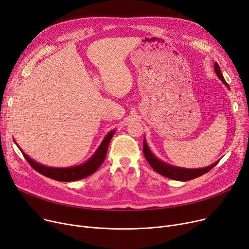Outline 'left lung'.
<instances>
[{"label": "left lung", "mask_w": 249, "mask_h": 249, "mask_svg": "<svg viewBox=\"0 0 249 249\" xmlns=\"http://www.w3.org/2000/svg\"><path fill=\"white\" fill-rule=\"evenodd\" d=\"M214 69H215L216 74L218 75L221 82L228 87V84L225 82L223 74L221 73L220 68H219L217 62H215ZM143 153H144L145 159L148 161V163L150 164V166L154 169L156 173L165 177V178H172L175 180H181V181H187V180L194 179L198 177H201V176L205 175L206 173H208L209 171H211V169L218 163V161H216L213 164H211L210 166L203 167V168H184V167L171 165L166 162L160 160L158 158H155L153 153L151 152V150L149 149L145 138H144V140H143Z\"/></svg>", "instance_id": "left-lung-1"}]
</instances>
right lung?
Masks as SVG:
<instances>
[{
	"label": "right lung",
	"mask_w": 249,
	"mask_h": 249,
	"mask_svg": "<svg viewBox=\"0 0 249 249\" xmlns=\"http://www.w3.org/2000/svg\"><path fill=\"white\" fill-rule=\"evenodd\" d=\"M115 133V130L110 131L107 136L104 138L102 143L100 144L99 148L96 150V152L93 154L91 158L87 160L85 163L76 165V166H71V167H50L43 164L38 163L34 161L32 159H30L28 155H26L21 149L24 158L29 162V164L35 169L39 174L43 175L44 177H47L49 178L59 180V181H72L85 178L90 175H93L97 169L101 166V164L104 162L105 159H106L107 150L109 147V143Z\"/></svg>",
	"instance_id": "1"
}]
</instances>
